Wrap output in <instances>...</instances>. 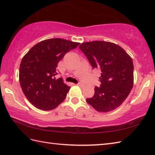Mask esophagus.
I'll return each mask as SVG.
<instances>
[{"label":"esophagus","instance_id":"1","mask_svg":"<svg viewBox=\"0 0 155 155\" xmlns=\"http://www.w3.org/2000/svg\"><path fill=\"white\" fill-rule=\"evenodd\" d=\"M77 85H78V86H79V87H84V84H83V83H78V84H77Z\"/></svg>","mask_w":155,"mask_h":155}]
</instances>
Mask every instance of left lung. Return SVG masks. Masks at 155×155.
I'll return each mask as SVG.
<instances>
[{
  "label": "left lung",
  "instance_id": "obj_1",
  "mask_svg": "<svg viewBox=\"0 0 155 155\" xmlns=\"http://www.w3.org/2000/svg\"><path fill=\"white\" fill-rule=\"evenodd\" d=\"M93 68L101 71L99 87L87 102L98 112L114 110L127 98L133 87V60L120 46L113 42L95 41L81 44Z\"/></svg>",
  "mask_w": 155,
  "mask_h": 155
}]
</instances>
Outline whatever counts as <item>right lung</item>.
<instances>
[{"label": "right lung", "mask_w": 155, "mask_h": 155, "mask_svg": "<svg viewBox=\"0 0 155 155\" xmlns=\"http://www.w3.org/2000/svg\"><path fill=\"white\" fill-rule=\"evenodd\" d=\"M78 42L62 38H50L32 47L22 58L19 82L29 102L39 109L50 110L63 101L70 87L57 78L58 63Z\"/></svg>", "instance_id": "right-lung-1"}]
</instances>
